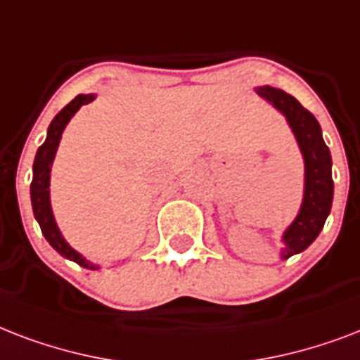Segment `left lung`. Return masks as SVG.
<instances>
[{"label": "left lung", "instance_id": "1", "mask_svg": "<svg viewBox=\"0 0 360 360\" xmlns=\"http://www.w3.org/2000/svg\"><path fill=\"white\" fill-rule=\"evenodd\" d=\"M259 97L269 101L276 110L285 116L287 124L299 142L300 154L304 160V197L302 205L281 236V259H289L295 253L304 252L321 233L333 206L334 182L333 160L328 146L323 141L321 125L316 116L306 110L293 96L272 86L255 88Z\"/></svg>", "mask_w": 360, "mask_h": 360}]
</instances>
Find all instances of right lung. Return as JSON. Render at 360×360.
Masks as SVG:
<instances>
[{
	"label": "right lung",
	"instance_id": "right-lung-1",
	"mask_svg": "<svg viewBox=\"0 0 360 360\" xmlns=\"http://www.w3.org/2000/svg\"><path fill=\"white\" fill-rule=\"evenodd\" d=\"M94 99H96V94H88V96L80 94L67 107H63L60 112L56 114L54 120L50 122L49 131H46V139H44L43 144L39 146L37 154H35V161H33V180L32 186H30L33 216L37 219L44 238L49 240L50 246L54 248L60 255H63L69 261H75V263L88 270H97L101 269V266L91 263L82 253L73 250V248L69 246V242L63 238V235H61L60 227L56 224L54 214H52V205H50V171H52V161L56 158V150L60 146L61 133L65 129V125L71 122V118H73L82 105H88Z\"/></svg>",
	"mask_w": 360,
	"mask_h": 360
}]
</instances>
